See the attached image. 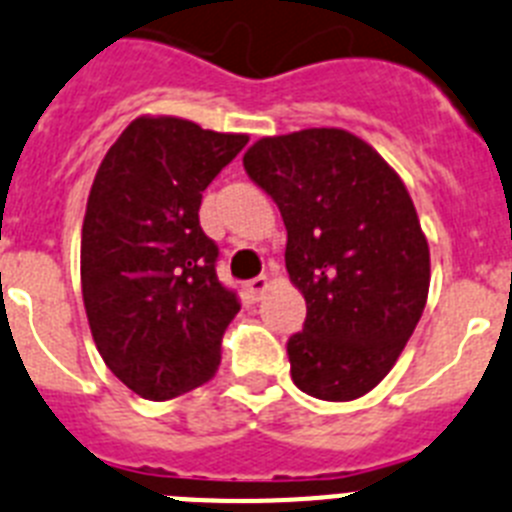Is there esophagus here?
Listing matches in <instances>:
<instances>
[{
  "label": "esophagus",
  "mask_w": 512,
  "mask_h": 512,
  "mask_svg": "<svg viewBox=\"0 0 512 512\" xmlns=\"http://www.w3.org/2000/svg\"><path fill=\"white\" fill-rule=\"evenodd\" d=\"M269 285H272V282H269V277H264V274H261V277H256V279H248L246 285V292H248V298L251 300H261V295H264L266 290H269Z\"/></svg>",
  "instance_id": "34e87169"
}]
</instances>
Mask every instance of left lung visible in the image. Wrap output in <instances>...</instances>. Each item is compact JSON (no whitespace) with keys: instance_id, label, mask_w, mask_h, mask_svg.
I'll use <instances>...</instances> for the list:
<instances>
[{"instance_id":"obj_1","label":"left lung","mask_w":512,"mask_h":512,"mask_svg":"<svg viewBox=\"0 0 512 512\" xmlns=\"http://www.w3.org/2000/svg\"><path fill=\"white\" fill-rule=\"evenodd\" d=\"M246 173L277 202L285 264L308 316L290 336L292 381L355 401L391 373L430 292V246L404 181L347 129L261 137Z\"/></svg>"}]
</instances>
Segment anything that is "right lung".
<instances>
[{
    "label": "right lung",
    "mask_w": 512,
    "mask_h": 512,
    "mask_svg": "<svg viewBox=\"0 0 512 512\" xmlns=\"http://www.w3.org/2000/svg\"><path fill=\"white\" fill-rule=\"evenodd\" d=\"M246 142L248 134L144 113L95 173L82 222V300L103 362L142 399H176L217 373L240 300L217 279V246L199 207Z\"/></svg>",
    "instance_id": "obj_1"
}]
</instances>
